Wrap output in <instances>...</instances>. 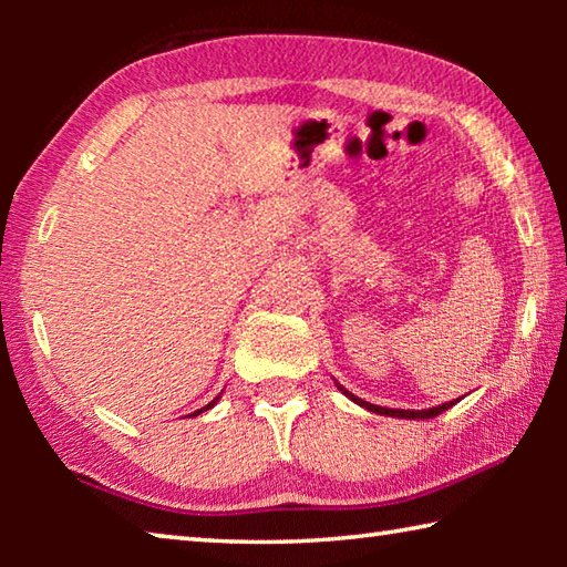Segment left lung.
<instances>
[{
    "label": "left lung",
    "instance_id": "left-lung-1",
    "mask_svg": "<svg viewBox=\"0 0 567 567\" xmlns=\"http://www.w3.org/2000/svg\"><path fill=\"white\" fill-rule=\"evenodd\" d=\"M342 390V388H340ZM344 395H348L352 402H358V405H362V408H368L370 412H378V415H390V417H408V420H430V417H437L440 412H445L447 408H453L455 402L450 400V402H443V405H437V408H430V410H390V408H380V405H370V402H364V400H360V398H354L352 392H348V390H342Z\"/></svg>",
    "mask_w": 567,
    "mask_h": 567
}]
</instances>
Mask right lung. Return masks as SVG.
I'll return each instance as SVG.
<instances>
[{
	"mask_svg": "<svg viewBox=\"0 0 567 567\" xmlns=\"http://www.w3.org/2000/svg\"><path fill=\"white\" fill-rule=\"evenodd\" d=\"M217 400H219V395L213 400V402H207V405L205 408H199L197 412H192V415H199V412H205V410H209V408H215L217 405Z\"/></svg>",
	"mask_w": 567,
	"mask_h": 567,
	"instance_id": "obj_1",
	"label": "right lung"
}]
</instances>
